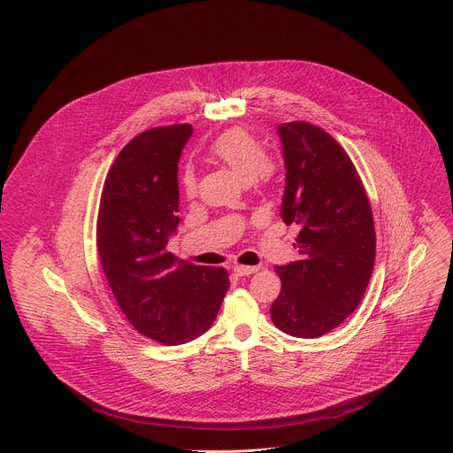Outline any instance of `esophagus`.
<instances>
[{
  "instance_id": "esophagus-1",
  "label": "esophagus",
  "mask_w": 453,
  "mask_h": 453,
  "mask_svg": "<svg viewBox=\"0 0 453 453\" xmlns=\"http://www.w3.org/2000/svg\"><path fill=\"white\" fill-rule=\"evenodd\" d=\"M234 273L238 276H250L254 273H257V267H249V265H234Z\"/></svg>"
}]
</instances>
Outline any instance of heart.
<instances>
[{
    "instance_id": "heart-1",
    "label": "heart",
    "mask_w": 453,
    "mask_h": 453,
    "mask_svg": "<svg viewBox=\"0 0 453 453\" xmlns=\"http://www.w3.org/2000/svg\"><path fill=\"white\" fill-rule=\"evenodd\" d=\"M210 156L226 165L243 182H267L274 175V165L265 157V150L245 128H231L220 134L210 147ZM186 196L197 189L196 173L186 170L180 179Z\"/></svg>"
}]
</instances>
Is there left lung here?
Returning a JSON list of instances; mask_svg holds the SVG:
<instances>
[{"label": "left lung", "mask_w": 453, "mask_h": 453, "mask_svg": "<svg viewBox=\"0 0 453 453\" xmlns=\"http://www.w3.org/2000/svg\"><path fill=\"white\" fill-rule=\"evenodd\" d=\"M285 161L281 219L297 224V262L276 267L281 292L274 326L299 339L332 332L367 288L376 234L364 184L344 149L306 121L278 127Z\"/></svg>", "instance_id": "obj_1"}]
</instances>
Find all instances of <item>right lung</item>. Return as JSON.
<instances>
[{"instance_id": "right-lung-1", "label": "right lung", "mask_w": 453, "mask_h": 453, "mask_svg": "<svg viewBox=\"0 0 453 453\" xmlns=\"http://www.w3.org/2000/svg\"><path fill=\"white\" fill-rule=\"evenodd\" d=\"M191 134L189 123L168 125L127 143L98 211V254L119 310L166 346L208 332L229 288L226 269L179 262L168 250L179 226L177 163Z\"/></svg>"}]
</instances>
